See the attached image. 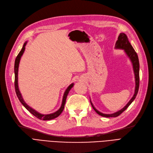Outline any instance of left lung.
I'll return each mask as SVG.
<instances>
[{"mask_svg": "<svg viewBox=\"0 0 153 153\" xmlns=\"http://www.w3.org/2000/svg\"><path fill=\"white\" fill-rule=\"evenodd\" d=\"M115 48L116 49H123L124 50L126 54L127 55V56L129 57V59H130L131 63H132V66H133V70L134 72V75H135V92L133 97H131V99L130 100V101L127 104L126 106L123 108L122 109H120L118 111L116 112L113 114H104L101 112H99L98 110H97L95 107L94 106L93 104L91 102V100H90L93 109L95 110L98 114L102 116V117H106V118H110V117H117L120 114H122L124 111L126 110L131 103L134 101V100L135 99L137 95L138 91H139V58H138V56L136 52L134 49L133 47L131 46L130 43L129 42V41L128 40L127 36L126 35L123 33H121L120 35L118 36V40L117 41L115 44Z\"/></svg>", "mask_w": 153, "mask_h": 153, "instance_id": "obj_1", "label": "left lung"}]
</instances>
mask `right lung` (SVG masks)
Returning a JSON list of instances; mask_svg holds the SVG:
<instances>
[{"label":"right lung","mask_w":153,"mask_h":153,"mask_svg":"<svg viewBox=\"0 0 153 153\" xmlns=\"http://www.w3.org/2000/svg\"><path fill=\"white\" fill-rule=\"evenodd\" d=\"M26 43L27 42H25L22 50L19 52V53L18 54V55L17 56L16 58L15 59V62H14V75H15V78H14V87H15V91H16V93L17 97H18L19 101L21 102L23 106H25V108L27 109L28 111H30L31 114L33 115H34L35 117H36L37 118L40 119V120H52L56 118H57V117L61 114V113L62 112L63 109H64L65 108V105L66 103V97L68 93H69L70 91L71 90V88L73 87V85L74 83H71V85H70L68 86V87L66 88V90L65 91L64 95H63V97H62V104L61 106L60 107V108L57 111L51 113V114H40L39 112L36 111L35 109H32L31 107H30L28 105L26 104L22 97V94L20 93V91L19 90L18 88V68H19V61L21 59V57H22L23 54L24 53V51L25 50V46L26 45Z\"/></svg>","instance_id":"add662e5"}]
</instances>
